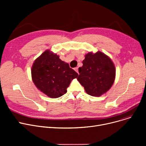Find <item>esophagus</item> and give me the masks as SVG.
Returning a JSON list of instances; mask_svg holds the SVG:
<instances>
[{"instance_id": "1", "label": "esophagus", "mask_w": 146, "mask_h": 146, "mask_svg": "<svg viewBox=\"0 0 146 146\" xmlns=\"http://www.w3.org/2000/svg\"><path fill=\"white\" fill-rule=\"evenodd\" d=\"M74 70L76 72H77L78 73H79V72H78V67H75V68H74Z\"/></svg>"}]
</instances>
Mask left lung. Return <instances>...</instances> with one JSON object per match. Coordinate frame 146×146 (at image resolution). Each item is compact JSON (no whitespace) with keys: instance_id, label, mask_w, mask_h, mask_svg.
I'll return each mask as SVG.
<instances>
[{"instance_id":"left-lung-1","label":"left lung","mask_w":146,"mask_h":146,"mask_svg":"<svg viewBox=\"0 0 146 146\" xmlns=\"http://www.w3.org/2000/svg\"><path fill=\"white\" fill-rule=\"evenodd\" d=\"M79 68L78 80L85 88L86 92L93 96H100L112 86L116 70L111 59L104 53L89 52Z\"/></svg>"}]
</instances>
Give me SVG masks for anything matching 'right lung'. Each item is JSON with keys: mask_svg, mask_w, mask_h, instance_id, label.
Returning <instances> with one entry per match:
<instances>
[{"mask_svg": "<svg viewBox=\"0 0 146 146\" xmlns=\"http://www.w3.org/2000/svg\"><path fill=\"white\" fill-rule=\"evenodd\" d=\"M31 76L38 89L51 98H57L67 92L71 81L78 74L59 56L47 50L34 61Z\"/></svg>", "mask_w": 146, "mask_h": 146, "instance_id": "add662e5", "label": "right lung"}]
</instances>
